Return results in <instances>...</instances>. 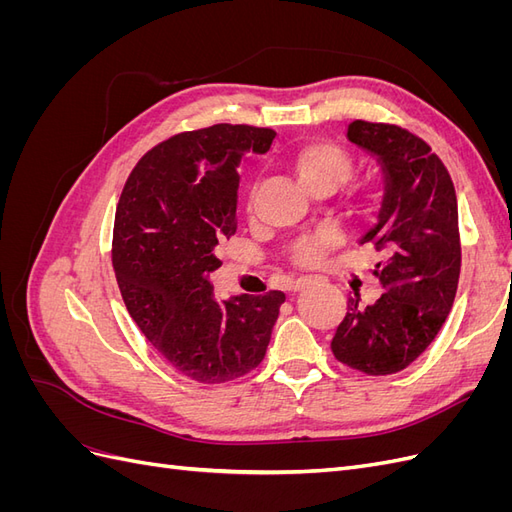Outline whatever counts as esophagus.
I'll use <instances>...</instances> for the list:
<instances>
[{"label": "esophagus", "instance_id": "34e87169", "mask_svg": "<svg viewBox=\"0 0 512 512\" xmlns=\"http://www.w3.org/2000/svg\"><path fill=\"white\" fill-rule=\"evenodd\" d=\"M312 284H318V277H314V275H305V277H299V280L292 284V290H294V292H299V290H303V288H307V286H312Z\"/></svg>", "mask_w": 512, "mask_h": 512}]
</instances>
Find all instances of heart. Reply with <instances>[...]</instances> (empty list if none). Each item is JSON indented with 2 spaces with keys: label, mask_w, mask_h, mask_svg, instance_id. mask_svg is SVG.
<instances>
[{
  "label": "heart",
  "mask_w": 512,
  "mask_h": 512,
  "mask_svg": "<svg viewBox=\"0 0 512 512\" xmlns=\"http://www.w3.org/2000/svg\"><path fill=\"white\" fill-rule=\"evenodd\" d=\"M292 170L299 177L305 190L329 188L335 190L339 183L350 177L352 158L348 153L331 143H305L292 156ZM339 235L335 230H320L294 245V260L299 265H318L324 260L331 247H335Z\"/></svg>",
  "instance_id": "obj_1"
}]
</instances>
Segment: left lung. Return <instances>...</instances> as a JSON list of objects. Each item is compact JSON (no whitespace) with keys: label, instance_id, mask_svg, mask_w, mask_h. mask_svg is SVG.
Instances as JSON below:
<instances>
[{"label":"left lung","instance_id":"8db88e82","mask_svg":"<svg viewBox=\"0 0 512 512\" xmlns=\"http://www.w3.org/2000/svg\"><path fill=\"white\" fill-rule=\"evenodd\" d=\"M348 138L382 170L378 222L361 243L382 254L374 273L386 292L367 307L348 301L331 350L352 369L386 376L425 352L453 307L461 271L457 196L442 160L412 132L356 119Z\"/></svg>","mask_w":512,"mask_h":512}]
</instances>
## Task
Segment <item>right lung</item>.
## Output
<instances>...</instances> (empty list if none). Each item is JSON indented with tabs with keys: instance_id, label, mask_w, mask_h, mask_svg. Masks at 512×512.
<instances>
[{
	"instance_id": "right-lung-1",
	"label": "right lung",
	"mask_w": 512,
	"mask_h": 512,
	"mask_svg": "<svg viewBox=\"0 0 512 512\" xmlns=\"http://www.w3.org/2000/svg\"><path fill=\"white\" fill-rule=\"evenodd\" d=\"M271 128L218 126L181 132L147 151L121 192L113 267L132 320L183 376L215 384L260 365L286 301L218 299L215 250L237 232L239 164L267 153Z\"/></svg>"
}]
</instances>
